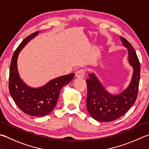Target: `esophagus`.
<instances>
[{"label": "esophagus", "instance_id": "1", "mask_svg": "<svg viewBox=\"0 0 149 149\" xmlns=\"http://www.w3.org/2000/svg\"><path fill=\"white\" fill-rule=\"evenodd\" d=\"M84 75H85V70H84L83 68L79 70L76 72V74H75L76 77H79V78L84 77Z\"/></svg>", "mask_w": 149, "mask_h": 149}]
</instances>
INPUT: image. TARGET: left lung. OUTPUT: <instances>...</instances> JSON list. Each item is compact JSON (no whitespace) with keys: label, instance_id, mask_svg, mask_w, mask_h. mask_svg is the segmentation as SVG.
<instances>
[{"label":"left lung","instance_id":"8db88e82","mask_svg":"<svg viewBox=\"0 0 149 149\" xmlns=\"http://www.w3.org/2000/svg\"><path fill=\"white\" fill-rule=\"evenodd\" d=\"M123 45L129 51V61L134 68L129 87L119 95L109 94L94 74H89L87 84L86 108L90 116L100 122L116 120L126 113L134 104L138 96L140 80V63L130 43L121 37Z\"/></svg>","mask_w":149,"mask_h":149}]
</instances>
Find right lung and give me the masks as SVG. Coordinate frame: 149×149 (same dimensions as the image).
<instances>
[{
    "instance_id": "1",
    "label": "right lung",
    "mask_w": 149,
    "mask_h": 149,
    "mask_svg": "<svg viewBox=\"0 0 149 149\" xmlns=\"http://www.w3.org/2000/svg\"><path fill=\"white\" fill-rule=\"evenodd\" d=\"M38 33L37 31L26 37L14 52L10 65L9 90L15 103L23 112L40 117L48 114L54 110L61 88L70 82L74 74L55 78L39 88L29 87L20 79L17 70V57L22 48Z\"/></svg>"
}]
</instances>
